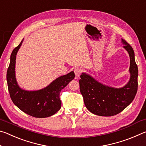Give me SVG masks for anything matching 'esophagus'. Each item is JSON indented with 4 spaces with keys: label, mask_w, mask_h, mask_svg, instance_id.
<instances>
[{
    "label": "esophagus",
    "mask_w": 146,
    "mask_h": 146,
    "mask_svg": "<svg viewBox=\"0 0 146 146\" xmlns=\"http://www.w3.org/2000/svg\"><path fill=\"white\" fill-rule=\"evenodd\" d=\"M74 72H75L76 76H79L81 73L82 72V70L79 68H75L74 70Z\"/></svg>",
    "instance_id": "obj_1"
}]
</instances>
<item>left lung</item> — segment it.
Listing matches in <instances>:
<instances>
[{"label": "left lung", "mask_w": 146, "mask_h": 146, "mask_svg": "<svg viewBox=\"0 0 146 146\" xmlns=\"http://www.w3.org/2000/svg\"><path fill=\"white\" fill-rule=\"evenodd\" d=\"M130 57V80L124 87L114 88L103 85L86 73L80 75V91L86 108L93 114L111 117L118 114L134 99L138 90V67L133 49L122 39Z\"/></svg>", "instance_id": "8db88e82"}]
</instances>
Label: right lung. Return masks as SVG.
<instances>
[{"mask_svg": "<svg viewBox=\"0 0 146 146\" xmlns=\"http://www.w3.org/2000/svg\"><path fill=\"white\" fill-rule=\"evenodd\" d=\"M23 42V40L13 49L10 56L6 75L9 95L14 104L26 114L36 118L50 117L60 109V91L75 78V73L71 71L60 76L42 90L34 91L22 90L17 84L15 68L16 55Z\"/></svg>", "mask_w": 146, "mask_h": 146, "instance_id": "1", "label": "right lung"}]
</instances>
